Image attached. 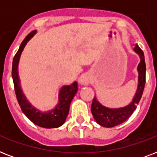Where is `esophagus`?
<instances>
[{
  "instance_id": "1",
  "label": "esophagus",
  "mask_w": 157,
  "mask_h": 157,
  "mask_svg": "<svg viewBox=\"0 0 157 157\" xmlns=\"http://www.w3.org/2000/svg\"><path fill=\"white\" fill-rule=\"evenodd\" d=\"M78 81L79 84L81 85V86H87V85H89V84L90 83L91 78L88 73H85L82 74V75L80 76Z\"/></svg>"
}]
</instances>
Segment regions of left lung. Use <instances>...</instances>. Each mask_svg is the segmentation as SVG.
<instances>
[{"mask_svg": "<svg viewBox=\"0 0 157 157\" xmlns=\"http://www.w3.org/2000/svg\"><path fill=\"white\" fill-rule=\"evenodd\" d=\"M134 51L139 54L140 63L138 65V87L136 93L130 103L119 107V108H110L103 106L94 97L91 105V112L94 118L98 124L103 127L111 128L120 124H122L129 118L133 112L135 111L137 104H139V101L142 98V94L144 93V86H145V79H146V64L144 59V54L143 50L139 47V45H135Z\"/></svg>", "mask_w": 157, "mask_h": 157, "instance_id": "8db88e82", "label": "left lung"}]
</instances>
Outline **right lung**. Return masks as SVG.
<instances>
[{"mask_svg":"<svg viewBox=\"0 0 157 157\" xmlns=\"http://www.w3.org/2000/svg\"><path fill=\"white\" fill-rule=\"evenodd\" d=\"M36 33V31H33L26 36L23 42L21 43L18 52L16 53L15 56L13 57L12 64V77L14 85V90L21 109L31 121L38 126L46 129L58 128L63 125L66 121L71 100L73 99L74 96L76 95V92L78 90V84L76 81H74L71 85L63 86L59 90V103L54 109L50 110L48 112H42L36 109L31 104L21 88L18 67L23 49L27 45V43L34 36Z\"/></svg>","mask_w":157,"mask_h":157,"instance_id":"add662e5","label":"right lung"}]
</instances>
